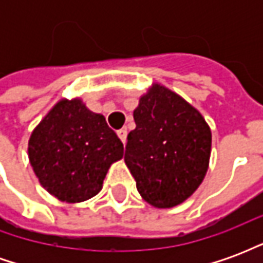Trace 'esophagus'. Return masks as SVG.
Masks as SVG:
<instances>
[{
    "label": "esophagus",
    "instance_id": "esophagus-1",
    "mask_svg": "<svg viewBox=\"0 0 263 263\" xmlns=\"http://www.w3.org/2000/svg\"><path fill=\"white\" fill-rule=\"evenodd\" d=\"M117 135L120 137V139H121V141H122V143L125 145L126 135H128V132H126L125 128H122V129H118V131H117Z\"/></svg>",
    "mask_w": 263,
    "mask_h": 263
}]
</instances>
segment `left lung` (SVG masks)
Wrapping results in <instances>:
<instances>
[{"instance_id":"left-lung-1","label":"left lung","mask_w":263,"mask_h":263,"mask_svg":"<svg viewBox=\"0 0 263 263\" xmlns=\"http://www.w3.org/2000/svg\"><path fill=\"white\" fill-rule=\"evenodd\" d=\"M125 160L145 201L158 209L183 203L209 167L211 131L197 109L176 92L154 84L134 111Z\"/></svg>"}]
</instances>
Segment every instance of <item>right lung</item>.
<instances>
[{"instance_id": "add662e5", "label": "right lung", "mask_w": 263, "mask_h": 263, "mask_svg": "<svg viewBox=\"0 0 263 263\" xmlns=\"http://www.w3.org/2000/svg\"><path fill=\"white\" fill-rule=\"evenodd\" d=\"M29 162L49 193L80 203L101 190L111 163L124 155L120 138L101 114L81 100H62L33 129L28 143Z\"/></svg>"}]
</instances>
